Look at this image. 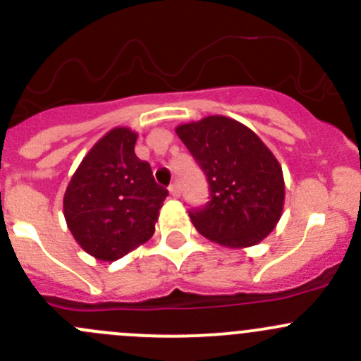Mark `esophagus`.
I'll list each match as a JSON object with an SVG mask.
<instances>
[{
	"instance_id": "34e87169",
	"label": "esophagus",
	"mask_w": 361,
	"mask_h": 361,
	"mask_svg": "<svg viewBox=\"0 0 361 361\" xmlns=\"http://www.w3.org/2000/svg\"><path fill=\"white\" fill-rule=\"evenodd\" d=\"M169 194L173 195L174 199L180 197V195H181V188H180V185H178V183H173V185H171V187H169Z\"/></svg>"
}]
</instances>
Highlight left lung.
Returning <instances> with one entry per match:
<instances>
[{"instance_id":"left-lung-1","label":"left lung","mask_w":361,"mask_h":361,"mask_svg":"<svg viewBox=\"0 0 361 361\" xmlns=\"http://www.w3.org/2000/svg\"><path fill=\"white\" fill-rule=\"evenodd\" d=\"M176 134L209 183L211 201L188 213L199 234L234 250L264 241L285 206V178L274 154L250 127L224 115L181 123Z\"/></svg>"}]
</instances>
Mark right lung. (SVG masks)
I'll use <instances>...</instances> for the list:
<instances>
[{"label": "right lung", "instance_id": "1", "mask_svg": "<svg viewBox=\"0 0 361 361\" xmlns=\"http://www.w3.org/2000/svg\"><path fill=\"white\" fill-rule=\"evenodd\" d=\"M136 140L129 127L108 130L87 152L64 192L68 228L97 260L115 262L145 245L167 197L150 164L134 154Z\"/></svg>", "mask_w": 361, "mask_h": 361}]
</instances>
